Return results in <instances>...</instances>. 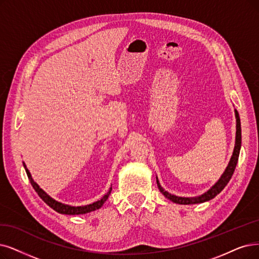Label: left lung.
<instances>
[{"label":"left lung","mask_w":259,"mask_h":259,"mask_svg":"<svg viewBox=\"0 0 259 259\" xmlns=\"http://www.w3.org/2000/svg\"><path fill=\"white\" fill-rule=\"evenodd\" d=\"M235 116H236V141H235V148L234 152L231 157V160L229 162V165H227L224 173L221 175V178L219 181L217 182L212 187L207 191L199 196H195V198H182V196H177L169 193L168 191H165L158 182V179L156 178L157 186L159 191L165 196V198L169 199L170 201L178 203V204H183V205H189V204H198V203H204L207 202L211 199H213L217 194H219L225 186L227 185L233 177L236 164L238 161V157H239V153H240V148H241V124H240V118H239V113H238L237 110H235Z\"/></svg>","instance_id":"8db88e82"}]
</instances>
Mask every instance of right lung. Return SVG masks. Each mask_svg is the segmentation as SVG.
Returning <instances> with one entry per match:
<instances>
[{
    "mask_svg": "<svg viewBox=\"0 0 259 259\" xmlns=\"http://www.w3.org/2000/svg\"><path fill=\"white\" fill-rule=\"evenodd\" d=\"M23 165L25 168V171H26V174H27V178L30 182V184H32L33 188L35 189V191L38 193V195L40 196L41 199H42L45 201V203H47L51 208H53L55 211L59 212V213H64V214H82V213H87V212H90V211H94V210H97L99 208H101L103 204L105 203V201L108 199V196L111 192V187L109 188L108 192L103 196V198L95 203L92 204H89V205H85V206H70V205H66V204H63L60 202H57L55 201L54 199H52L51 196L49 194H47L42 189H41L38 184H36L32 178V175H30L28 169L26 168L25 163L23 162Z\"/></svg>",
    "mask_w": 259,
    "mask_h": 259,
    "instance_id": "1",
    "label": "right lung"
}]
</instances>
